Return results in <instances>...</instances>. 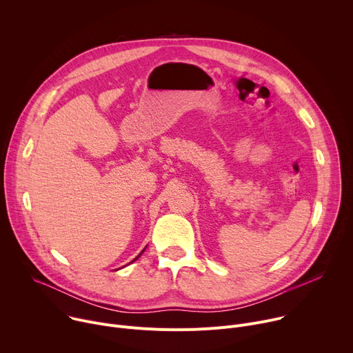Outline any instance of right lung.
I'll return each mask as SVG.
<instances>
[{
	"label": "right lung",
	"mask_w": 353,
	"mask_h": 353,
	"mask_svg": "<svg viewBox=\"0 0 353 353\" xmlns=\"http://www.w3.org/2000/svg\"><path fill=\"white\" fill-rule=\"evenodd\" d=\"M143 250H145V248H143ZM143 250H142V251H141V253H139V254H138V256H137V257H135V259H134V260H132V261H131V263H134V261H135V260H138V259H139V257H141V254H142V253H143ZM131 263H130V264H131Z\"/></svg>",
	"instance_id": "right-lung-1"
}]
</instances>
